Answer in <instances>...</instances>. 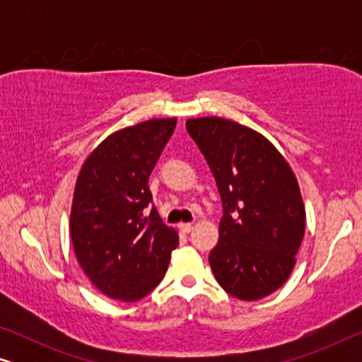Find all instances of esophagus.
I'll list each match as a JSON object with an SVG mask.
<instances>
[{
  "label": "esophagus",
  "mask_w": 362,
  "mask_h": 362,
  "mask_svg": "<svg viewBox=\"0 0 362 362\" xmlns=\"http://www.w3.org/2000/svg\"><path fill=\"white\" fill-rule=\"evenodd\" d=\"M180 230L182 234H189L192 230V224H189V222H182V224H180Z\"/></svg>",
  "instance_id": "obj_1"
}]
</instances>
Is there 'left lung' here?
Instances as JSON below:
<instances>
[{
  "label": "left lung",
  "instance_id": "obj_1",
  "mask_svg": "<svg viewBox=\"0 0 362 362\" xmlns=\"http://www.w3.org/2000/svg\"><path fill=\"white\" fill-rule=\"evenodd\" d=\"M186 130L214 175L224 216L209 254L227 293L255 301L288 280L305 235V204L293 170L274 143L221 117L189 118Z\"/></svg>",
  "mask_w": 362,
  "mask_h": 362
}]
</instances>
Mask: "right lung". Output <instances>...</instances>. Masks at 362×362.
Here are the masks:
<instances>
[{
  "label": "right lung",
  "mask_w": 362,
  "mask_h": 362,
  "mask_svg": "<svg viewBox=\"0 0 362 362\" xmlns=\"http://www.w3.org/2000/svg\"><path fill=\"white\" fill-rule=\"evenodd\" d=\"M177 118L125 127L108 135L78 171L71 207V237L83 274L103 295L138 301L160 285L180 244L176 229L148 206L150 173Z\"/></svg>",
  "instance_id": "right-lung-1"
}]
</instances>
